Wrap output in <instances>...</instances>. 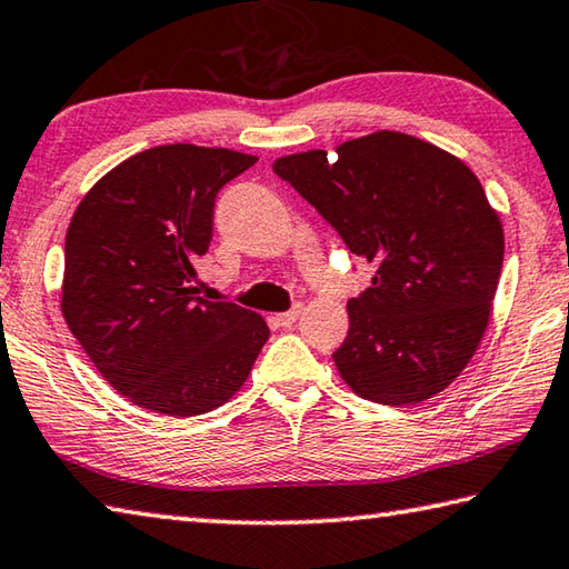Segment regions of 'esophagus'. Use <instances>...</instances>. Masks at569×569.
Returning a JSON list of instances; mask_svg holds the SVG:
<instances>
[{"label": "esophagus", "instance_id": "esophagus-1", "mask_svg": "<svg viewBox=\"0 0 569 569\" xmlns=\"http://www.w3.org/2000/svg\"><path fill=\"white\" fill-rule=\"evenodd\" d=\"M301 311L303 308L301 306H296V308H291V311H286V313H276L273 316V320L278 326H283V328H291L296 320H298V316H301Z\"/></svg>", "mask_w": 569, "mask_h": 569}]
</instances>
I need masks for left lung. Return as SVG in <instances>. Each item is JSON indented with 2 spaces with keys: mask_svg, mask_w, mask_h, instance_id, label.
<instances>
[{
  "mask_svg": "<svg viewBox=\"0 0 569 569\" xmlns=\"http://www.w3.org/2000/svg\"><path fill=\"white\" fill-rule=\"evenodd\" d=\"M376 276L348 301L333 353L356 396L408 408L446 390L488 330L505 233L482 183L450 151L373 131L273 161Z\"/></svg>",
  "mask_w": 569,
  "mask_h": 569,
  "instance_id": "left-lung-1",
  "label": "left lung"
}]
</instances>
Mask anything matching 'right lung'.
I'll use <instances>...</instances> for the list:
<instances>
[{
    "instance_id": "1",
    "label": "right lung",
    "mask_w": 569,
    "mask_h": 569,
    "mask_svg": "<svg viewBox=\"0 0 569 569\" xmlns=\"http://www.w3.org/2000/svg\"><path fill=\"white\" fill-rule=\"evenodd\" d=\"M251 153L163 143L133 153L79 201L64 243L61 316L133 406L191 418L229 402L268 340L263 316L196 296L213 201Z\"/></svg>"
}]
</instances>
